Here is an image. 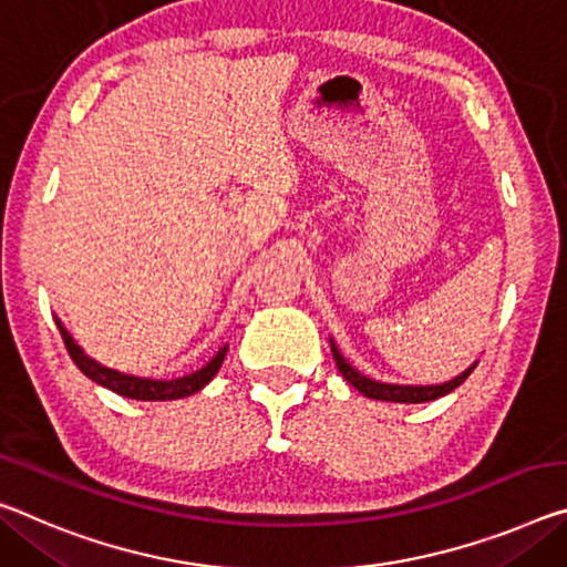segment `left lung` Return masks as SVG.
<instances>
[{
	"label": "left lung",
	"instance_id": "obj_1",
	"mask_svg": "<svg viewBox=\"0 0 567 567\" xmlns=\"http://www.w3.org/2000/svg\"><path fill=\"white\" fill-rule=\"evenodd\" d=\"M330 350H332V358H336V365L338 371L343 373V379L363 393L365 399H375V401H393V403H424V401H434L439 396H446L449 391H454L456 385H462L466 379H470V373L477 368L474 363L472 368H466L462 375H456V379L446 381V383H439V385H393V383H379V381H371L365 379L355 371L353 365H350L343 355H340V350L336 348V343L330 340Z\"/></svg>",
	"mask_w": 567,
	"mask_h": 567
}]
</instances>
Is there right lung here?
Segmentation results:
<instances>
[{"instance_id":"add662e5","label":"right lung","mask_w":567,"mask_h":567,"mask_svg":"<svg viewBox=\"0 0 567 567\" xmlns=\"http://www.w3.org/2000/svg\"><path fill=\"white\" fill-rule=\"evenodd\" d=\"M55 322H58L62 343H65L70 358H73V363L87 375L90 381L101 383L103 389H111L113 393H118V396L136 399V401H174V399L192 396V393L202 391L204 385L209 383L214 375H217V371L224 363V355H227V346H224L219 353L202 368V371L188 373V375H184V379H171V381L138 379V375L118 373V371H113V368H105L97 361H93V358H87L73 340V336L62 328V322L58 318H55Z\"/></svg>"}]
</instances>
